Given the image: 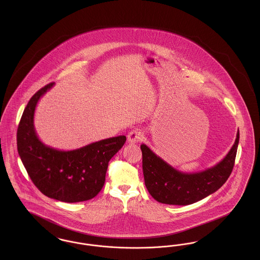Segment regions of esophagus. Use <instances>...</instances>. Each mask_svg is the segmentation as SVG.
<instances>
[{"label": "esophagus", "instance_id": "esophagus-1", "mask_svg": "<svg viewBox=\"0 0 260 260\" xmlns=\"http://www.w3.org/2000/svg\"><path fill=\"white\" fill-rule=\"evenodd\" d=\"M143 138V133L142 131L136 128L133 129L128 135H127V141L129 143H136L138 141H140Z\"/></svg>", "mask_w": 260, "mask_h": 260}]
</instances>
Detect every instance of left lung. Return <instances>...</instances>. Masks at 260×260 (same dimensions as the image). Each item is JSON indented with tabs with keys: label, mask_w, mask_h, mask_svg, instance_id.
Wrapping results in <instances>:
<instances>
[{
	"label": "left lung",
	"mask_w": 260,
	"mask_h": 260,
	"mask_svg": "<svg viewBox=\"0 0 260 260\" xmlns=\"http://www.w3.org/2000/svg\"><path fill=\"white\" fill-rule=\"evenodd\" d=\"M235 143L225 158L208 170L182 173L157 156L147 145L141 144L142 170L150 195L161 204L186 206L198 202L217 191L232 173L239 144Z\"/></svg>",
	"instance_id": "8db88e82"
}]
</instances>
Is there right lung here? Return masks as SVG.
<instances>
[{"mask_svg": "<svg viewBox=\"0 0 260 260\" xmlns=\"http://www.w3.org/2000/svg\"><path fill=\"white\" fill-rule=\"evenodd\" d=\"M54 84L42 87L25 107L17 128V150L31 180L47 197L65 203L94 198L105 182L108 162L123 147L125 136L103 139L84 147L62 151L44 144L34 126L40 99Z\"/></svg>", "mask_w": 260, "mask_h": 260, "instance_id": "right-lung-1", "label": "right lung"}]
</instances>
